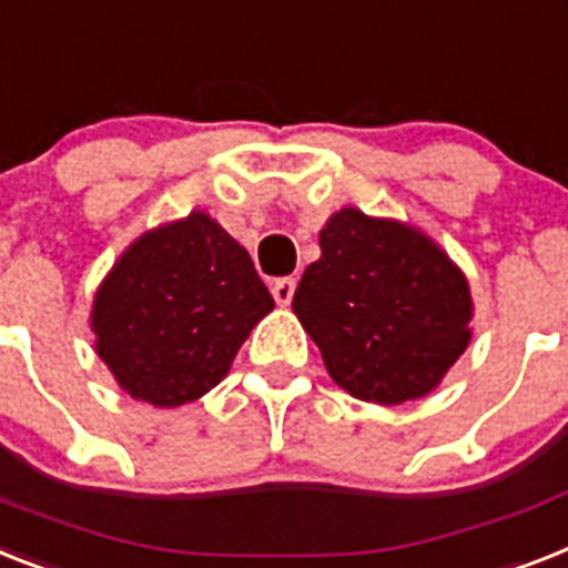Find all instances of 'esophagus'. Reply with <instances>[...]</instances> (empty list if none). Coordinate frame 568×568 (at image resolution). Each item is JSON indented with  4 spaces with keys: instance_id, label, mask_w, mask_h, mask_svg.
Returning <instances> with one entry per match:
<instances>
[{
    "instance_id": "1",
    "label": "esophagus",
    "mask_w": 568,
    "mask_h": 568,
    "mask_svg": "<svg viewBox=\"0 0 568 568\" xmlns=\"http://www.w3.org/2000/svg\"><path fill=\"white\" fill-rule=\"evenodd\" d=\"M294 288H297V280L283 276V280H276V283L271 285V294H274V300L280 303V306H288V303L294 300Z\"/></svg>"
}]
</instances>
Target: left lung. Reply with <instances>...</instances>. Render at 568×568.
<instances>
[{
    "mask_svg": "<svg viewBox=\"0 0 568 568\" xmlns=\"http://www.w3.org/2000/svg\"><path fill=\"white\" fill-rule=\"evenodd\" d=\"M292 306L332 379L364 403L428 394L469 344V285L446 253L353 206L321 230Z\"/></svg>",
    "mask_w": 568,
    "mask_h": 568,
    "instance_id": "obj_1",
    "label": "left lung"
}]
</instances>
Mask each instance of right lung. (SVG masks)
<instances>
[{
  "mask_svg": "<svg viewBox=\"0 0 568 568\" xmlns=\"http://www.w3.org/2000/svg\"><path fill=\"white\" fill-rule=\"evenodd\" d=\"M274 308L251 256L204 215L145 233L95 294L99 356L133 399L192 403L227 376Z\"/></svg>",
  "mask_w": 568,
  "mask_h": 568,
  "instance_id": "add662e5",
  "label": "right lung"
}]
</instances>
